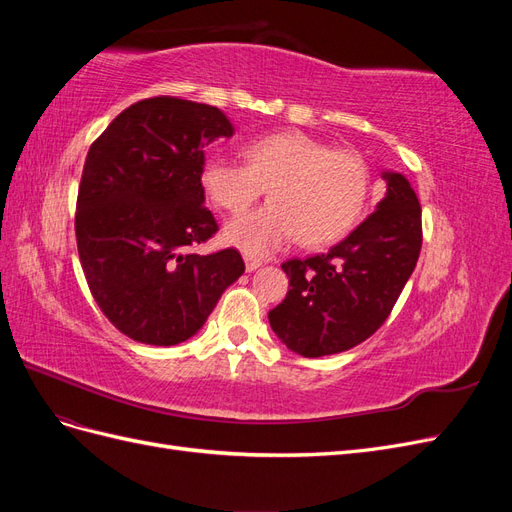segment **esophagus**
Returning <instances> with one entry per match:
<instances>
[{
    "mask_svg": "<svg viewBox=\"0 0 512 512\" xmlns=\"http://www.w3.org/2000/svg\"><path fill=\"white\" fill-rule=\"evenodd\" d=\"M260 265H262L260 258H254V256H250V254H245V269H247V271H256Z\"/></svg>",
    "mask_w": 512,
    "mask_h": 512,
    "instance_id": "34e87169",
    "label": "esophagus"
}]
</instances>
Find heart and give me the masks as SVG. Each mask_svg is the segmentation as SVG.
I'll return each mask as SVG.
<instances>
[{
  "label": "heart",
  "mask_w": 512,
  "mask_h": 512,
  "mask_svg": "<svg viewBox=\"0 0 512 512\" xmlns=\"http://www.w3.org/2000/svg\"><path fill=\"white\" fill-rule=\"evenodd\" d=\"M245 164L211 158L200 185L211 203L241 213L269 188L271 203L224 228V239L265 256L299 237L307 247L329 245L352 230L365 211L371 173L354 149H331L299 130L258 136L243 147Z\"/></svg>",
  "instance_id": "1"
}]
</instances>
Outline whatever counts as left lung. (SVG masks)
Returning <instances> with one entry per match:
<instances>
[{
  "instance_id": "8db88e82",
  "label": "left lung",
  "mask_w": 512,
  "mask_h": 512,
  "mask_svg": "<svg viewBox=\"0 0 512 512\" xmlns=\"http://www.w3.org/2000/svg\"><path fill=\"white\" fill-rule=\"evenodd\" d=\"M376 211L327 254L286 260V299L269 312L273 333L307 359L350 350L389 318L423 243L421 205L401 173H382Z\"/></svg>"
}]
</instances>
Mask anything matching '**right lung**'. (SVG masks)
<instances>
[{"instance_id":"right-lung-1","label":"right lung","mask_w":512,"mask_h":512,"mask_svg":"<svg viewBox=\"0 0 512 512\" xmlns=\"http://www.w3.org/2000/svg\"><path fill=\"white\" fill-rule=\"evenodd\" d=\"M232 132L220 108L158 96L128 106L89 147L76 247L102 314L134 342L190 339L245 271L232 247L185 252L218 232L203 205V147Z\"/></svg>"}]
</instances>
